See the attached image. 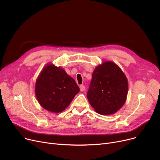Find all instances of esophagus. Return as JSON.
<instances>
[{"instance_id":"esophagus-1","label":"esophagus","mask_w":160,"mask_h":160,"mask_svg":"<svg viewBox=\"0 0 160 160\" xmlns=\"http://www.w3.org/2000/svg\"><path fill=\"white\" fill-rule=\"evenodd\" d=\"M80 89L81 91H83L85 90V86H83V85H81V86H80Z\"/></svg>"}]
</instances>
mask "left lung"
<instances>
[{"label": "left lung", "instance_id": "8db88e82", "mask_svg": "<svg viewBox=\"0 0 160 160\" xmlns=\"http://www.w3.org/2000/svg\"><path fill=\"white\" fill-rule=\"evenodd\" d=\"M128 89L127 78L120 67L108 61L95 69L87 97L98 113L112 115L125 103Z\"/></svg>", "mask_w": 160, "mask_h": 160}]
</instances>
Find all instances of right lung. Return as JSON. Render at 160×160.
<instances>
[{
    "instance_id": "right-lung-1",
    "label": "right lung",
    "mask_w": 160,
    "mask_h": 160,
    "mask_svg": "<svg viewBox=\"0 0 160 160\" xmlns=\"http://www.w3.org/2000/svg\"><path fill=\"white\" fill-rule=\"evenodd\" d=\"M79 91L75 80L64 69L51 63L42 69L36 83L38 101L45 110L53 113L63 111Z\"/></svg>"
}]
</instances>
